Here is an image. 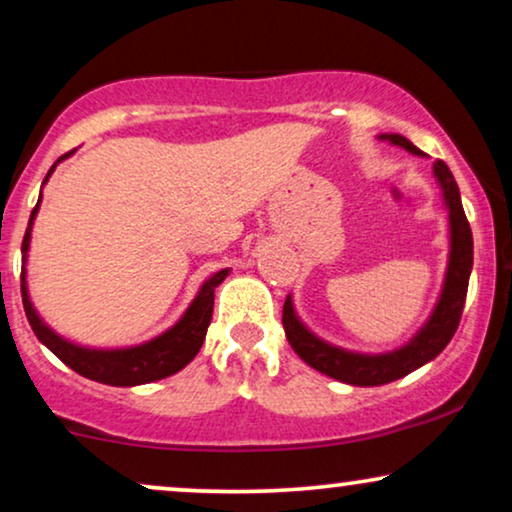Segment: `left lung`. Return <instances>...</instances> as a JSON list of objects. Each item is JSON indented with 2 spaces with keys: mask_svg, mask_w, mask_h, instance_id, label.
Instances as JSON below:
<instances>
[{
  "mask_svg": "<svg viewBox=\"0 0 512 512\" xmlns=\"http://www.w3.org/2000/svg\"><path fill=\"white\" fill-rule=\"evenodd\" d=\"M381 140H389V143L403 147V150L412 152V155H424L420 147H415L408 138H403L398 133L381 135ZM434 174L443 188V200H446L448 217H451V255H448V269L441 298L434 307L432 317H429V322L422 326L420 334L412 338L408 346L384 355H360L329 346L322 338L310 334L303 322L295 317L293 300L288 295L286 303H283V331H286L288 343H291L295 353L303 357L307 365L315 367L317 372L343 381V384L381 386L415 372L417 367L427 365L453 338L455 329L460 324V317H463L467 283H470L472 272V231L470 221L465 217L463 202H460L458 183H455L446 162L436 159Z\"/></svg>",
  "mask_w": 512,
  "mask_h": 512,
  "instance_id": "8db88e82",
  "label": "left lung"
}]
</instances>
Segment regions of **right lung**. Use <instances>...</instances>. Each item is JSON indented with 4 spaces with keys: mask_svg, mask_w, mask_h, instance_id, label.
<instances>
[{
    "mask_svg": "<svg viewBox=\"0 0 512 512\" xmlns=\"http://www.w3.org/2000/svg\"><path fill=\"white\" fill-rule=\"evenodd\" d=\"M54 166L49 169L45 181L52 176ZM38 207H40V200L38 205H35L33 214H30L26 236H23V245H21L23 257H26L28 252L30 229H33V219L35 214H38ZM226 274H229V269H221V272L209 276V279L202 283L200 293L195 295L193 303H190L186 315L178 319L169 331H164L162 336L143 343V346H133V348H119V350L80 348L76 343H69L66 338L54 334V331L38 317L33 303H30L28 286H26V269L21 272L23 310H26L28 322L33 326V334L40 338V343H45V346L52 350L61 362H64V365H69L73 372L80 374V377L100 381V384H109V386L150 384V381L176 374L178 369L186 367L188 362L200 353L202 341H205V334H207V326L212 322L214 288L226 279Z\"/></svg>",
    "mask_w": 512,
    "mask_h": 512,
    "instance_id": "right-lung-1",
    "label": "right lung"
}]
</instances>
